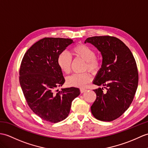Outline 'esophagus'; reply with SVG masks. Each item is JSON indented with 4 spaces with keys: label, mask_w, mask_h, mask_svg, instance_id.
Segmentation results:
<instances>
[{
    "label": "esophagus",
    "mask_w": 148,
    "mask_h": 148,
    "mask_svg": "<svg viewBox=\"0 0 148 148\" xmlns=\"http://www.w3.org/2000/svg\"><path fill=\"white\" fill-rule=\"evenodd\" d=\"M86 91V90L85 88H80V91L81 93H82V92H84Z\"/></svg>",
    "instance_id": "34e87169"
}]
</instances>
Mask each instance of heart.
Wrapping results in <instances>:
<instances>
[{
    "mask_svg": "<svg viewBox=\"0 0 148 148\" xmlns=\"http://www.w3.org/2000/svg\"><path fill=\"white\" fill-rule=\"evenodd\" d=\"M72 53L79 58L86 62L84 69L91 73H97L101 67V62L96 57V51L86 45L78 44L72 49ZM72 58L67 51H62L57 58L58 66L64 73L68 74L71 71ZM91 80L90 74L88 73H75L68 76L66 79L67 84L70 86L82 88Z\"/></svg>",
    "mask_w": 148,
    "mask_h": 148,
    "instance_id": "b5f03b06",
    "label": "heart"
}]
</instances>
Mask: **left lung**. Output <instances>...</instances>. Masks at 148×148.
I'll return each mask as SVG.
<instances>
[{
  "instance_id": "obj_1",
  "label": "left lung",
  "mask_w": 148,
  "mask_h": 148,
  "mask_svg": "<svg viewBox=\"0 0 148 148\" xmlns=\"http://www.w3.org/2000/svg\"><path fill=\"white\" fill-rule=\"evenodd\" d=\"M84 43L93 45L101 53V67L93 84L103 86L106 90H93L97 98L91 106V113L99 121H114L128 109L136 94L139 75L135 58L125 43L116 37L92 36Z\"/></svg>"
}]
</instances>
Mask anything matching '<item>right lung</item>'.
Here are the masks:
<instances>
[{
	"instance_id": "right-lung-1",
	"label": "right lung",
	"mask_w": 148,
	"mask_h": 148,
	"mask_svg": "<svg viewBox=\"0 0 148 148\" xmlns=\"http://www.w3.org/2000/svg\"><path fill=\"white\" fill-rule=\"evenodd\" d=\"M72 43L69 38H44L27 50L21 64L19 83L27 105L51 123L66 119L72 101L80 94L79 89L74 87L56 90L65 82L57 58Z\"/></svg>"
}]
</instances>
